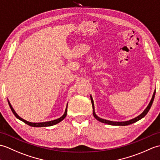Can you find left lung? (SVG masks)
Returning a JSON list of instances; mask_svg holds the SVG:
<instances>
[{"label":"left lung","instance_id":"1","mask_svg":"<svg viewBox=\"0 0 160 160\" xmlns=\"http://www.w3.org/2000/svg\"><path fill=\"white\" fill-rule=\"evenodd\" d=\"M155 91L153 93V95H152V97L151 98V100L149 102V104H148V105L147 106V108L145 109L144 111L141 113V114L140 116H137L136 118H135L133 119H131L130 120H128V121H125V122H113V121H110V120H105V119H102V118H99L98 116H97V115H96V113L94 112V101H93V99H92V97L90 96V98H91V102H92V108H93V116H94V118L98 120V121H100L102 123H106L108 124V125H121V126H125V125H130V124H133L134 122H136L137 121H138V120L142 119V118H144V117L147 115V113H148V112L149 111V109L151 107V105L152 104V102H153L154 101V98H155Z\"/></svg>","mask_w":160,"mask_h":160}]
</instances>
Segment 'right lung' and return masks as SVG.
Returning <instances> with one entry per match:
<instances>
[{
    "instance_id": "obj_1",
    "label": "right lung",
    "mask_w": 160,
    "mask_h": 160,
    "mask_svg": "<svg viewBox=\"0 0 160 160\" xmlns=\"http://www.w3.org/2000/svg\"><path fill=\"white\" fill-rule=\"evenodd\" d=\"M8 102H9V107H10L11 109H12V112L13 113V114L15 115V116L16 117V118H18V119L20 120H22V122H24V123L27 124V125H29V126H31V127H49V126H52V125H56V124L59 123V122H61L62 120H63V119H64L65 117L66 116V114H67V108H68V106H67V107H66V111H65L64 114H63L62 117H60V118H58V119H56V120H51V121H48V122H38V123L29 122L27 121V120L22 119V118H20V117L16 113V112L14 111V109H13V108L12 107V105H11V104H10V102H9V101H8Z\"/></svg>"
}]
</instances>
